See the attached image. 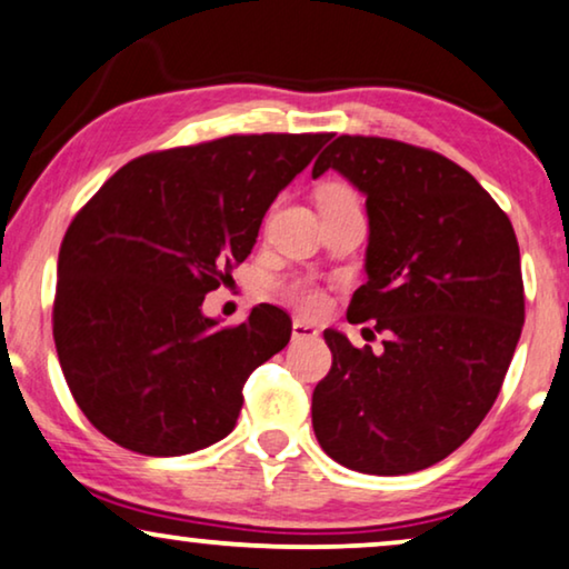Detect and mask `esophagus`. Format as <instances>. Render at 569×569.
Instances as JSON below:
<instances>
[{
    "mask_svg": "<svg viewBox=\"0 0 569 569\" xmlns=\"http://www.w3.org/2000/svg\"><path fill=\"white\" fill-rule=\"evenodd\" d=\"M318 329L313 323L302 321V318H295L292 321V339H316Z\"/></svg>",
    "mask_w": 569,
    "mask_h": 569,
    "instance_id": "esophagus-1",
    "label": "esophagus"
}]
</instances>
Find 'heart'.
Listing matches in <instances>:
<instances>
[{"instance_id":"1","label":"heart","mask_w":569,"mask_h":569,"mask_svg":"<svg viewBox=\"0 0 569 569\" xmlns=\"http://www.w3.org/2000/svg\"><path fill=\"white\" fill-rule=\"evenodd\" d=\"M339 199H355V193L341 183H331L326 186V189H321V201H339ZM284 295L306 310H316L323 306V292L316 290V287L308 282H290L284 287Z\"/></svg>"}]
</instances>
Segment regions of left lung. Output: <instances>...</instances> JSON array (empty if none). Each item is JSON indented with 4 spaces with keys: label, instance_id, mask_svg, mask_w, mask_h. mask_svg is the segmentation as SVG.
Masks as SVG:
<instances>
[{
    "label": "left lung",
    "instance_id": "8db88e82",
    "mask_svg": "<svg viewBox=\"0 0 569 569\" xmlns=\"http://www.w3.org/2000/svg\"><path fill=\"white\" fill-rule=\"evenodd\" d=\"M333 168L365 193L368 282L349 323L372 321L383 349L326 329L331 370L313 391V430L333 461L399 477L471 438L500 393L526 318L516 230L469 170L383 137L341 134Z\"/></svg>",
    "mask_w": 569,
    "mask_h": 569
}]
</instances>
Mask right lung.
Instances as JSON below:
<instances>
[{
  "mask_svg": "<svg viewBox=\"0 0 569 569\" xmlns=\"http://www.w3.org/2000/svg\"><path fill=\"white\" fill-rule=\"evenodd\" d=\"M331 134H232L150 152L100 186L59 248L53 341L90 425L142 456L232 432L251 372L287 347L282 308L222 329L204 295L246 261L263 214Z\"/></svg>",
  "mask_w": 569,
  "mask_h": 569,
  "instance_id": "1",
  "label": "right lung"
}]
</instances>
